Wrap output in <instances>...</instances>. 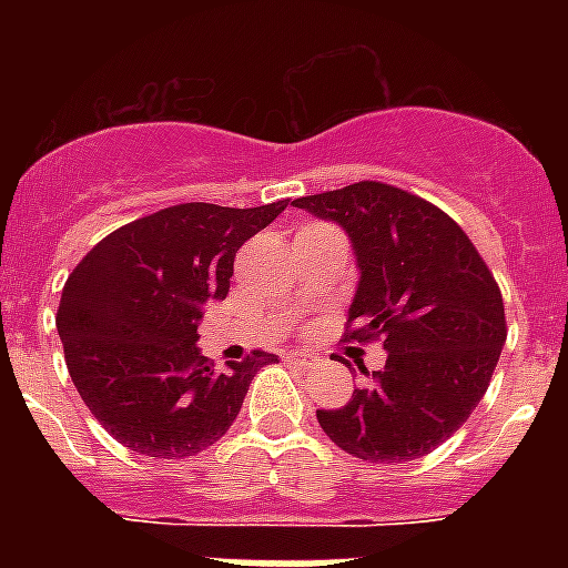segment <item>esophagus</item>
Wrapping results in <instances>:
<instances>
[{"mask_svg":"<svg viewBox=\"0 0 568 568\" xmlns=\"http://www.w3.org/2000/svg\"><path fill=\"white\" fill-rule=\"evenodd\" d=\"M285 359H288V363L306 365L310 363V354H303V351H288V354H285Z\"/></svg>","mask_w":568,"mask_h":568,"instance_id":"obj_1","label":"esophagus"}]
</instances>
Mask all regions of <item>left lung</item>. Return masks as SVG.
<instances>
[{
    "mask_svg": "<svg viewBox=\"0 0 568 568\" xmlns=\"http://www.w3.org/2000/svg\"><path fill=\"white\" fill-rule=\"evenodd\" d=\"M338 223L354 244L359 283L347 324L379 338L383 372L342 409H318L338 448L368 463H409L463 427L489 388L507 342L501 288L454 217L386 182L294 200Z\"/></svg>",
    "mask_w": 568,
    "mask_h": 568,
    "instance_id": "8db88e82",
    "label": "left lung"
}]
</instances>
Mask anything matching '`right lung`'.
I'll use <instances>...</instances> for the list:
<instances>
[{
    "label": "right lung",
    "mask_w": 568,
    "mask_h": 568,
    "mask_svg": "<svg viewBox=\"0 0 568 568\" xmlns=\"http://www.w3.org/2000/svg\"><path fill=\"white\" fill-rule=\"evenodd\" d=\"M180 203L120 226L67 276L55 327L73 386L105 430L144 457L182 459L221 439L274 354L214 372L203 303L230 294L235 253L285 209Z\"/></svg>",
    "instance_id": "obj_1"
}]
</instances>
